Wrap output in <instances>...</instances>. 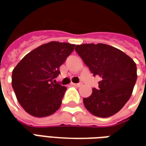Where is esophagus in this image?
Here are the masks:
<instances>
[{
  "label": "esophagus",
  "instance_id": "obj_1",
  "mask_svg": "<svg viewBox=\"0 0 146 146\" xmlns=\"http://www.w3.org/2000/svg\"><path fill=\"white\" fill-rule=\"evenodd\" d=\"M72 84L74 86H76V87H80V86L82 85V83H78V84H73V83Z\"/></svg>",
  "mask_w": 146,
  "mask_h": 146
}]
</instances>
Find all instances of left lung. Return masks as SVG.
Instances as JSON below:
<instances>
[{
  "label": "left lung",
  "mask_w": 146,
  "mask_h": 146,
  "mask_svg": "<svg viewBox=\"0 0 146 146\" xmlns=\"http://www.w3.org/2000/svg\"><path fill=\"white\" fill-rule=\"evenodd\" d=\"M79 54L94 76L101 77L98 88L83 102L94 116L109 117L118 113L131 96L136 80V64L127 54L105 44L76 45Z\"/></svg>",
  "instance_id": "1"
}]
</instances>
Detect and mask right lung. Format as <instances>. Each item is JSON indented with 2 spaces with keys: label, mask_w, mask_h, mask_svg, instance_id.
<instances>
[{
  "label": "right lung",
  "mask_w": 146,
  "mask_h": 146,
  "mask_svg": "<svg viewBox=\"0 0 146 146\" xmlns=\"http://www.w3.org/2000/svg\"><path fill=\"white\" fill-rule=\"evenodd\" d=\"M74 47L69 43L49 42L30 51L14 68L11 85L18 102L31 116H50L60 108L66 88L54 79Z\"/></svg>",
  "instance_id": "add662e5"
}]
</instances>
